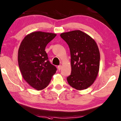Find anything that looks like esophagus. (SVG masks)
I'll use <instances>...</instances> for the list:
<instances>
[{"label":"esophagus","mask_w":121,"mask_h":121,"mask_svg":"<svg viewBox=\"0 0 121 121\" xmlns=\"http://www.w3.org/2000/svg\"><path fill=\"white\" fill-rule=\"evenodd\" d=\"M61 68H62V66H61V65H59V66H58V67H57V69H58L59 70H61Z\"/></svg>","instance_id":"obj_1"}]
</instances>
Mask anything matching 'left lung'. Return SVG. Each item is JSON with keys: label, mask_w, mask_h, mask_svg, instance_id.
<instances>
[{"label": "left lung", "mask_w": 121, "mask_h": 121, "mask_svg": "<svg viewBox=\"0 0 121 121\" xmlns=\"http://www.w3.org/2000/svg\"><path fill=\"white\" fill-rule=\"evenodd\" d=\"M69 47L72 72L67 78L71 87L83 90L94 83L98 75L100 54L93 38L80 30L60 34Z\"/></svg>", "instance_id": "obj_1"}]
</instances>
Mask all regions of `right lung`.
Segmentation results:
<instances>
[{
  "label": "right lung",
  "instance_id": "obj_1",
  "mask_svg": "<svg viewBox=\"0 0 121 121\" xmlns=\"http://www.w3.org/2000/svg\"><path fill=\"white\" fill-rule=\"evenodd\" d=\"M56 34L34 32L27 35L18 50L19 67L24 79L38 91L49 85L57 69L48 60L45 48Z\"/></svg>",
  "mask_w": 121,
  "mask_h": 121
}]
</instances>
